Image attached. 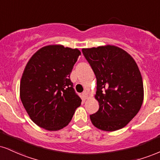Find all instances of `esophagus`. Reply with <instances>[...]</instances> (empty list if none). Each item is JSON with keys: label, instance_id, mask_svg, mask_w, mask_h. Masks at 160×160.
<instances>
[{"label": "esophagus", "instance_id": "34e87169", "mask_svg": "<svg viewBox=\"0 0 160 160\" xmlns=\"http://www.w3.org/2000/svg\"><path fill=\"white\" fill-rule=\"evenodd\" d=\"M82 95H83V97L85 98V99H87L88 97V93L87 91H84L82 92Z\"/></svg>", "mask_w": 160, "mask_h": 160}]
</instances>
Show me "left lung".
Masks as SVG:
<instances>
[{"label":"left lung","instance_id":"1","mask_svg":"<svg viewBox=\"0 0 160 160\" xmlns=\"http://www.w3.org/2000/svg\"><path fill=\"white\" fill-rule=\"evenodd\" d=\"M97 79V112L90 115L92 124L104 131L126 126L141 108L143 82L136 62L128 52L114 45L82 48Z\"/></svg>","mask_w":160,"mask_h":160}]
</instances>
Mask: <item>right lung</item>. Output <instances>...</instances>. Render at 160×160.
<instances>
[{
  "label": "right lung",
  "mask_w": 160,
  "mask_h": 160,
  "mask_svg": "<svg viewBox=\"0 0 160 160\" xmlns=\"http://www.w3.org/2000/svg\"><path fill=\"white\" fill-rule=\"evenodd\" d=\"M78 49L51 45L40 48L27 63L20 82V98L31 120L45 130L56 131L69 124L82 100L70 74Z\"/></svg>",
  "instance_id": "obj_1"
}]
</instances>
